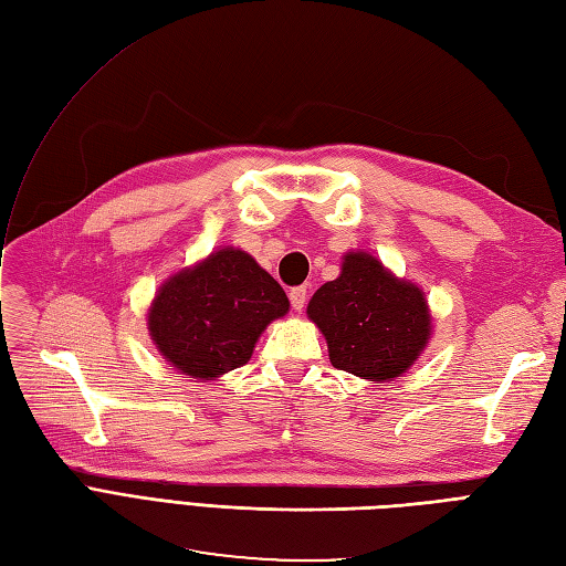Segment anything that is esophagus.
Returning <instances> with one entry per match:
<instances>
[{
  "label": "esophagus",
  "mask_w": 566,
  "mask_h": 566,
  "mask_svg": "<svg viewBox=\"0 0 566 566\" xmlns=\"http://www.w3.org/2000/svg\"><path fill=\"white\" fill-rule=\"evenodd\" d=\"M287 295H290V304H293V310H295V312H302L304 304H306V287H304V285L293 287Z\"/></svg>",
  "instance_id": "34e87169"
}]
</instances>
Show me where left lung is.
<instances>
[{
  "label": "left lung",
  "mask_w": 566,
  "mask_h": 566,
  "mask_svg": "<svg viewBox=\"0 0 566 566\" xmlns=\"http://www.w3.org/2000/svg\"><path fill=\"white\" fill-rule=\"evenodd\" d=\"M335 281L323 283L306 306L328 342L331 364L356 378H399L432 335L424 293L397 279L368 252H347Z\"/></svg>",
  "instance_id": "left-lung-1"
}]
</instances>
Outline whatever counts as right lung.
Returning a JSON list of instances; mask_svg holds the SVG:
<instances>
[{"label": "right lung", "instance_id": "right-lung-1", "mask_svg": "<svg viewBox=\"0 0 566 566\" xmlns=\"http://www.w3.org/2000/svg\"><path fill=\"white\" fill-rule=\"evenodd\" d=\"M287 310L283 287L254 256L221 248L160 285L148 333L179 373L214 380L245 366L266 325Z\"/></svg>", "mask_w": 566, "mask_h": 566}]
</instances>
